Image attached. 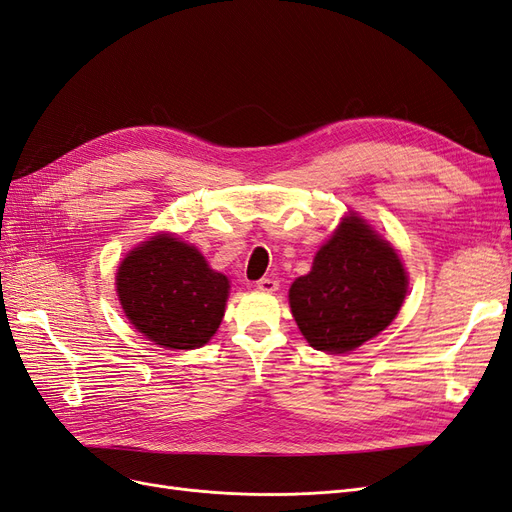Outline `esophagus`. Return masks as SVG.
<instances>
[{"mask_svg": "<svg viewBox=\"0 0 512 512\" xmlns=\"http://www.w3.org/2000/svg\"><path fill=\"white\" fill-rule=\"evenodd\" d=\"M277 286H280V282L273 280V277H260V280L256 282V288L265 290V292H275Z\"/></svg>", "mask_w": 512, "mask_h": 512, "instance_id": "34e87169", "label": "esophagus"}]
</instances>
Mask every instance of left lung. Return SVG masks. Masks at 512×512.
<instances>
[{"label": "left lung", "instance_id": "left-lung-1", "mask_svg": "<svg viewBox=\"0 0 512 512\" xmlns=\"http://www.w3.org/2000/svg\"><path fill=\"white\" fill-rule=\"evenodd\" d=\"M408 277L393 247L356 215L320 247L290 286V309L309 346L342 354L384 331L404 303Z\"/></svg>", "mask_w": 512, "mask_h": 512}]
</instances>
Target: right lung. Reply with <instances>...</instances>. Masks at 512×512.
Masks as SVG:
<instances>
[{
  "mask_svg": "<svg viewBox=\"0 0 512 512\" xmlns=\"http://www.w3.org/2000/svg\"><path fill=\"white\" fill-rule=\"evenodd\" d=\"M226 275L209 269L196 247L158 235L136 247L117 271L123 312L151 342L194 350L218 331L228 299Z\"/></svg>",
  "mask_w": 512,
  "mask_h": 512,
  "instance_id": "obj_1",
  "label": "right lung"
}]
</instances>
